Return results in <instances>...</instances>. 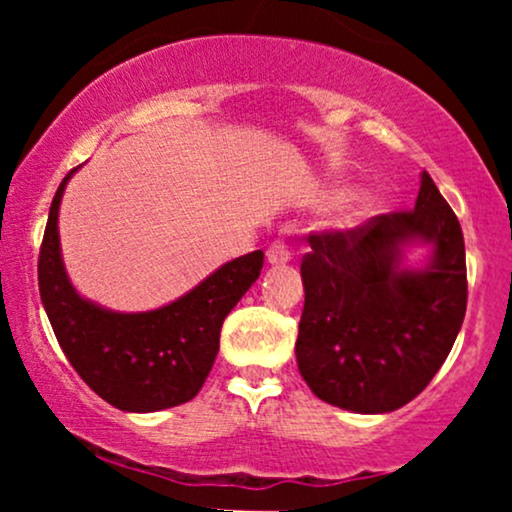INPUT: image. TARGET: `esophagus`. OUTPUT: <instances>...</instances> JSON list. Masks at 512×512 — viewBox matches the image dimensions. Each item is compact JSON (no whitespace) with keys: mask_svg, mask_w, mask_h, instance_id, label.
I'll return each mask as SVG.
<instances>
[{"mask_svg":"<svg viewBox=\"0 0 512 512\" xmlns=\"http://www.w3.org/2000/svg\"><path fill=\"white\" fill-rule=\"evenodd\" d=\"M291 260V250L284 240H274L267 248V262L269 264H286Z\"/></svg>","mask_w":512,"mask_h":512,"instance_id":"obj_1","label":"esophagus"}]
</instances>
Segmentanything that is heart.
<instances>
[{
	"label": "heart",
	"mask_w": 512,
	"mask_h": 512,
	"mask_svg": "<svg viewBox=\"0 0 512 512\" xmlns=\"http://www.w3.org/2000/svg\"><path fill=\"white\" fill-rule=\"evenodd\" d=\"M346 197H349V190H334L330 195V202L334 204L344 202ZM375 214H378V202L368 195L358 197L344 209V214L339 216V228H344V231H356V228H361L363 223L373 219Z\"/></svg>",
	"instance_id": "1"
}]
</instances>
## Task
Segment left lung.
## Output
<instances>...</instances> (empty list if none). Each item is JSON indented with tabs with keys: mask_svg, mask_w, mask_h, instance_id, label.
Instances as JSON below:
<instances>
[{
	"mask_svg": "<svg viewBox=\"0 0 512 512\" xmlns=\"http://www.w3.org/2000/svg\"><path fill=\"white\" fill-rule=\"evenodd\" d=\"M308 243L296 339L303 380L322 402L356 414L404 407L443 366L467 310L455 211L424 170L411 211ZM411 244L432 248L424 268L403 264Z\"/></svg>",
	"mask_w": 512,
	"mask_h": 512,
	"instance_id": "1",
	"label": "left lung"
}]
</instances>
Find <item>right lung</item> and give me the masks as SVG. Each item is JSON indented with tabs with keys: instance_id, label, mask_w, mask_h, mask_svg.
Instances as JSON below:
<instances>
[{
	"instance_id": "right-lung-1",
	"label": "right lung",
	"mask_w": 512,
	"mask_h": 512,
	"mask_svg": "<svg viewBox=\"0 0 512 512\" xmlns=\"http://www.w3.org/2000/svg\"><path fill=\"white\" fill-rule=\"evenodd\" d=\"M69 170L52 199L38 286L43 308L64 356L81 380L122 411H161L190 402L202 390L226 315L260 276L264 252L221 264L185 296L146 313H117L79 296L60 248V204Z\"/></svg>"
}]
</instances>
